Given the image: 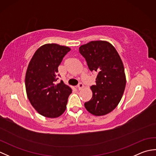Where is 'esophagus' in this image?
<instances>
[{
	"mask_svg": "<svg viewBox=\"0 0 156 156\" xmlns=\"http://www.w3.org/2000/svg\"><path fill=\"white\" fill-rule=\"evenodd\" d=\"M76 87H77V88L78 89V90H81V89H82V88H84V84H82V82H80V83L78 84V86Z\"/></svg>",
	"mask_w": 156,
	"mask_h": 156,
	"instance_id": "34e87169",
	"label": "esophagus"
}]
</instances>
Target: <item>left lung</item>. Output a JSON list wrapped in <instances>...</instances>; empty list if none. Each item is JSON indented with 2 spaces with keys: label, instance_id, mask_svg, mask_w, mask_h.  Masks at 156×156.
Wrapping results in <instances>:
<instances>
[{
  "label": "left lung",
  "instance_id": "8db88e82",
  "mask_svg": "<svg viewBox=\"0 0 156 156\" xmlns=\"http://www.w3.org/2000/svg\"><path fill=\"white\" fill-rule=\"evenodd\" d=\"M90 71L98 75L92 86V97L84 107L91 114L105 115L117 107L123 94L126 77L123 64L114 46L105 41H92L79 48Z\"/></svg>",
  "mask_w": 156,
  "mask_h": 156
}]
</instances>
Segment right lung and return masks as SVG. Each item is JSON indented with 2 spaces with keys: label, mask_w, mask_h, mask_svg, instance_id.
Returning a JSON list of instances; mask_svg holds the SVG:
<instances>
[{
  "label": "right lung",
  "mask_w": 156,
  "mask_h": 156,
  "mask_svg": "<svg viewBox=\"0 0 156 156\" xmlns=\"http://www.w3.org/2000/svg\"><path fill=\"white\" fill-rule=\"evenodd\" d=\"M70 48L55 44L41 46L35 52L25 75V88L31 105L39 114L56 118L64 113L72 89L57 83L58 66Z\"/></svg>",
  "instance_id": "right-lung-1"
}]
</instances>
